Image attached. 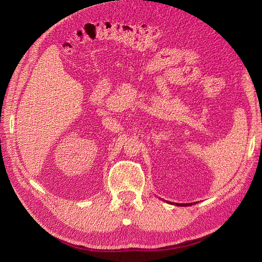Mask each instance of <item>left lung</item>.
Here are the masks:
<instances>
[{
    "instance_id": "obj_1",
    "label": "left lung",
    "mask_w": 262,
    "mask_h": 262,
    "mask_svg": "<svg viewBox=\"0 0 262 262\" xmlns=\"http://www.w3.org/2000/svg\"><path fill=\"white\" fill-rule=\"evenodd\" d=\"M171 204H176L178 207H189V205H192V203H171Z\"/></svg>"
}]
</instances>
